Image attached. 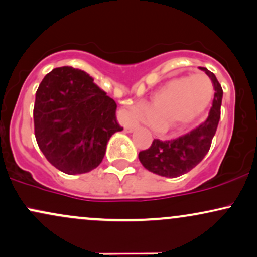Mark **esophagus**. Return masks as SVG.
I'll list each match as a JSON object with an SVG mask.
<instances>
[{
	"instance_id": "1",
	"label": "esophagus",
	"mask_w": 257,
	"mask_h": 257,
	"mask_svg": "<svg viewBox=\"0 0 257 257\" xmlns=\"http://www.w3.org/2000/svg\"><path fill=\"white\" fill-rule=\"evenodd\" d=\"M137 126H138V124H131V125H125L124 131H125L126 133H132V132H134V129L137 128Z\"/></svg>"
}]
</instances>
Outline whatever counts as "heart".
I'll list each match as a JSON object with an SVG mask.
<instances>
[{
    "instance_id": "obj_1",
    "label": "heart",
    "mask_w": 257,
    "mask_h": 257,
    "mask_svg": "<svg viewBox=\"0 0 257 257\" xmlns=\"http://www.w3.org/2000/svg\"><path fill=\"white\" fill-rule=\"evenodd\" d=\"M213 96V83L204 73L179 76L162 84L151 95L147 107L134 104L126 114L133 119L149 118L153 131L167 134L192 124L206 111Z\"/></svg>"
}]
</instances>
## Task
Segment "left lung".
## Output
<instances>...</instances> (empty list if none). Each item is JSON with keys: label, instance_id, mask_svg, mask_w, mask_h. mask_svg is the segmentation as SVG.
<instances>
[{"label": "left lung", "instance_id": "obj_1", "mask_svg": "<svg viewBox=\"0 0 257 257\" xmlns=\"http://www.w3.org/2000/svg\"><path fill=\"white\" fill-rule=\"evenodd\" d=\"M211 79L215 89L213 107L208 118L198 128L175 140L155 139L152 145L139 153V161L151 173L166 178H178L188 173L202 162L211 146L220 120L223 91L216 76L206 67H199Z\"/></svg>", "mask_w": 257, "mask_h": 257}]
</instances>
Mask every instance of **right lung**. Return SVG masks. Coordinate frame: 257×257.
<instances>
[{"label": "right lung", "mask_w": 257, "mask_h": 257, "mask_svg": "<svg viewBox=\"0 0 257 257\" xmlns=\"http://www.w3.org/2000/svg\"><path fill=\"white\" fill-rule=\"evenodd\" d=\"M113 99L82 70H52L36 91L35 137L44 157L69 175L88 173L102 162L108 140L123 131Z\"/></svg>", "instance_id": "obj_1"}]
</instances>
